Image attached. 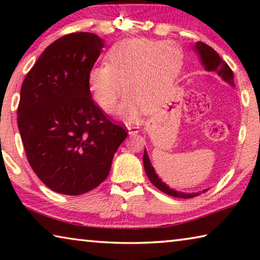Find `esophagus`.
Segmentation results:
<instances>
[{
    "label": "esophagus",
    "mask_w": 260,
    "mask_h": 260,
    "mask_svg": "<svg viewBox=\"0 0 260 260\" xmlns=\"http://www.w3.org/2000/svg\"><path fill=\"white\" fill-rule=\"evenodd\" d=\"M126 127H127V129H128L129 134H136L140 132V127L138 125L133 124V122H127Z\"/></svg>",
    "instance_id": "1"
}]
</instances>
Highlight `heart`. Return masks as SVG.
Listing matches in <instances>:
<instances>
[{
	"mask_svg": "<svg viewBox=\"0 0 260 260\" xmlns=\"http://www.w3.org/2000/svg\"><path fill=\"white\" fill-rule=\"evenodd\" d=\"M105 61L107 64L89 70L88 88L105 112L113 111L125 90L128 95L118 113L127 120L138 119L143 105L152 107L159 102L181 67V57L174 43L147 39L118 42L108 51Z\"/></svg>",
	"mask_w": 260,
	"mask_h": 260,
	"instance_id": "1",
	"label": "heart"
}]
</instances>
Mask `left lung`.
<instances>
[{
	"label": "left lung",
	"mask_w": 260,
	"mask_h": 260,
	"mask_svg": "<svg viewBox=\"0 0 260 260\" xmlns=\"http://www.w3.org/2000/svg\"><path fill=\"white\" fill-rule=\"evenodd\" d=\"M195 50L197 51V54L201 56L202 63H203V65L208 71L217 72L218 76L221 77L226 82H228L232 86H235L234 73H233L232 69L228 67L226 61L222 60L221 57L217 54V51L212 49V48L204 42H196ZM143 165H144V171H146L147 177L149 178V180H150V182L153 184V186L159 189L160 191L167 193V195L173 196V197H179V199H192V197L201 195L200 192L186 193V192L177 191L174 190V189H171L170 187H167L166 184L162 182L159 178H158L155 170H153V167L151 166L150 159H149L148 153L146 150H144V153H143ZM206 190H208V189L203 190V192H205Z\"/></svg>",
	"instance_id": "8db88e82"
}]
</instances>
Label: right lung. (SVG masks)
I'll return each mask as SVG.
<instances>
[{"instance_id":"1","label":"right lung","mask_w":260,"mask_h":260,"mask_svg":"<svg viewBox=\"0 0 260 260\" xmlns=\"http://www.w3.org/2000/svg\"><path fill=\"white\" fill-rule=\"evenodd\" d=\"M103 46L94 33L64 35L46 48L21 85L17 122L26 157L39 179L63 195H81L102 183L128 133L88 88Z\"/></svg>"}]
</instances>
